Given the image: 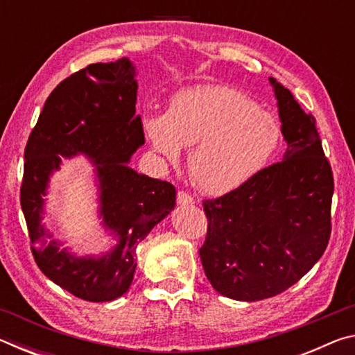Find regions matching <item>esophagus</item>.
<instances>
[{"mask_svg":"<svg viewBox=\"0 0 355 355\" xmlns=\"http://www.w3.org/2000/svg\"><path fill=\"white\" fill-rule=\"evenodd\" d=\"M177 203H178L180 207L192 205V203H194V199H192V196H189L188 192L178 191V194H177Z\"/></svg>","mask_w":355,"mask_h":355,"instance_id":"1","label":"esophagus"}]
</instances>
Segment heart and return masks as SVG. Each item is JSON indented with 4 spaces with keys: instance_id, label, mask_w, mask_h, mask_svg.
Wrapping results in <instances>:
<instances>
[{
    "instance_id": "b5f03b06",
    "label": "heart",
    "mask_w": 355,
    "mask_h": 355,
    "mask_svg": "<svg viewBox=\"0 0 355 355\" xmlns=\"http://www.w3.org/2000/svg\"><path fill=\"white\" fill-rule=\"evenodd\" d=\"M142 127L166 163H178L183 147H192L189 173L209 196L249 184L271 163L284 136L272 112L238 89L219 84L182 89L164 114L144 117Z\"/></svg>"
}]
</instances>
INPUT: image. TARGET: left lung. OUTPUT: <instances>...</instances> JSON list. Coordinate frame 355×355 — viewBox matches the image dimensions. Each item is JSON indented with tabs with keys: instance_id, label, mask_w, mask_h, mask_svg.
I'll use <instances>...</instances> for the list:
<instances>
[{
	"instance_id": "obj_1",
	"label": "left lung",
	"mask_w": 355,
	"mask_h": 355,
	"mask_svg": "<svg viewBox=\"0 0 355 355\" xmlns=\"http://www.w3.org/2000/svg\"><path fill=\"white\" fill-rule=\"evenodd\" d=\"M286 152L244 188L203 202L200 260L209 284L235 300L268 299L307 274L327 248L334 177L315 117L269 78Z\"/></svg>"
}]
</instances>
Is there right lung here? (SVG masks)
Returning a JSON list of instances; mask_svg holds the SVG:
<instances>
[{"mask_svg":"<svg viewBox=\"0 0 355 355\" xmlns=\"http://www.w3.org/2000/svg\"><path fill=\"white\" fill-rule=\"evenodd\" d=\"M136 94V69L128 58L87 65L50 94L25 148L20 203L34 260L51 282L89 302H110L128 291L136 245L175 207L171 183L130 167L144 144ZM78 154L94 166L99 217L113 236L110 250L83 257L62 248L41 224L52 172L62 157Z\"/></svg>","mask_w":355,"mask_h":355,"instance_id":"add662e5","label":"right lung"}]
</instances>
